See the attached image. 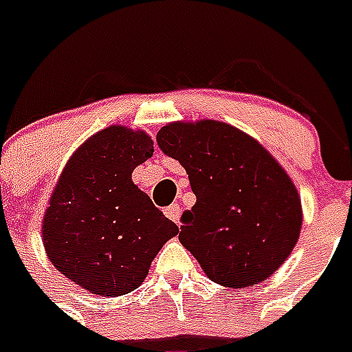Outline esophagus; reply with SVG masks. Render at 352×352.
Masks as SVG:
<instances>
[{
    "instance_id": "1",
    "label": "esophagus",
    "mask_w": 352,
    "mask_h": 352,
    "mask_svg": "<svg viewBox=\"0 0 352 352\" xmlns=\"http://www.w3.org/2000/svg\"><path fill=\"white\" fill-rule=\"evenodd\" d=\"M164 214L168 219H171L173 223H179V217H181V206L177 203L170 204L168 208H164Z\"/></svg>"
}]
</instances>
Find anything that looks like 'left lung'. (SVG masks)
Segmentation results:
<instances>
[{
    "label": "left lung",
    "instance_id": "8db88e82",
    "mask_svg": "<svg viewBox=\"0 0 352 352\" xmlns=\"http://www.w3.org/2000/svg\"><path fill=\"white\" fill-rule=\"evenodd\" d=\"M157 144L184 166L197 197L181 215L179 241L206 276L243 289L278 270L300 237L301 201L267 149L215 120L168 124Z\"/></svg>",
    "mask_w": 352,
    "mask_h": 352
}]
</instances>
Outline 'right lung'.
<instances>
[{"label":"right lung","mask_w":352,"mask_h":352,"mask_svg":"<svg viewBox=\"0 0 352 352\" xmlns=\"http://www.w3.org/2000/svg\"><path fill=\"white\" fill-rule=\"evenodd\" d=\"M151 155L146 133L107 127L76 149L49 201L41 230L47 256L91 294L137 289L162 245L179 234L131 181Z\"/></svg>","instance_id":"right-lung-1"}]
</instances>
